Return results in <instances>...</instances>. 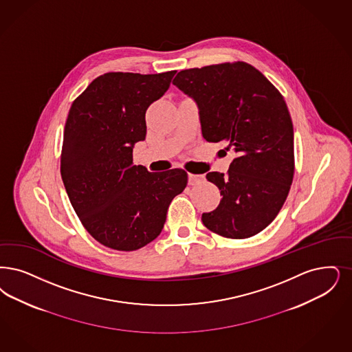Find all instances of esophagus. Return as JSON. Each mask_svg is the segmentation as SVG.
Returning a JSON list of instances; mask_svg holds the SVG:
<instances>
[{"label":"esophagus","mask_w":352,"mask_h":352,"mask_svg":"<svg viewBox=\"0 0 352 352\" xmlns=\"http://www.w3.org/2000/svg\"><path fill=\"white\" fill-rule=\"evenodd\" d=\"M203 179H204L203 175H197V174L188 173V184H197V183L201 182Z\"/></svg>","instance_id":"1"}]
</instances>
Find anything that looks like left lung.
Listing matches in <instances>:
<instances>
[{
    "mask_svg": "<svg viewBox=\"0 0 352 352\" xmlns=\"http://www.w3.org/2000/svg\"><path fill=\"white\" fill-rule=\"evenodd\" d=\"M197 102L203 138L237 153L228 174L211 171L223 199L201 221L226 239H249L278 216L294 171V126L279 90L250 64L224 63L181 71L174 78Z\"/></svg>",
    "mask_w": 352,
    "mask_h": 352,
    "instance_id": "left-lung-1",
    "label": "left lung"
}]
</instances>
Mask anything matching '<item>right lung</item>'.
Instances as JSON below:
<instances>
[{
	"label": "right lung",
	"instance_id": "add662e5",
	"mask_svg": "<svg viewBox=\"0 0 352 352\" xmlns=\"http://www.w3.org/2000/svg\"><path fill=\"white\" fill-rule=\"evenodd\" d=\"M175 73H104L72 103L61 178L85 229L113 250H138L157 239L171 200L187 184L184 170L151 173L133 165L132 155L145 140L148 107Z\"/></svg>",
	"mask_w": 352,
	"mask_h": 352
}]
</instances>
